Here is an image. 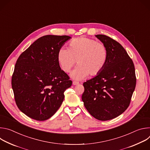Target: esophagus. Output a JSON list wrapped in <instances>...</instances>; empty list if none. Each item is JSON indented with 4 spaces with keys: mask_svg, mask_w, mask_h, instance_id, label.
Instances as JSON below:
<instances>
[{
    "mask_svg": "<svg viewBox=\"0 0 150 150\" xmlns=\"http://www.w3.org/2000/svg\"><path fill=\"white\" fill-rule=\"evenodd\" d=\"M72 83H73V85H78L79 83L78 82H76V81H73Z\"/></svg>",
    "mask_w": 150,
    "mask_h": 150,
    "instance_id": "34e87169",
    "label": "esophagus"
}]
</instances>
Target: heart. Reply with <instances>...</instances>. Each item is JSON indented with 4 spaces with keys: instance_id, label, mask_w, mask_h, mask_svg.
Segmentation results:
<instances>
[{
    "instance_id": "1",
    "label": "heart",
    "mask_w": 150,
    "mask_h": 150,
    "mask_svg": "<svg viewBox=\"0 0 150 150\" xmlns=\"http://www.w3.org/2000/svg\"><path fill=\"white\" fill-rule=\"evenodd\" d=\"M108 59V50L104 44L87 37L72 40L69 49L62 46L57 53V60L62 71L68 73L75 65L73 78L80 80L88 74L94 76L98 75L104 68Z\"/></svg>"
}]
</instances>
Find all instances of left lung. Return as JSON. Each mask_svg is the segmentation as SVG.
Here are the masks:
<instances>
[{
	"instance_id": "left-lung-1",
	"label": "left lung",
	"mask_w": 150,
	"mask_h": 150,
	"mask_svg": "<svg viewBox=\"0 0 150 150\" xmlns=\"http://www.w3.org/2000/svg\"><path fill=\"white\" fill-rule=\"evenodd\" d=\"M96 37L108 49V62L98 75L83 82L82 100L91 116L105 121L117 117L127 109L137 78L133 61L122 46L107 35Z\"/></svg>"
}]
</instances>
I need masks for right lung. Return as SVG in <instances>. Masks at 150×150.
Returning <instances> with one entry per match:
<instances>
[{"mask_svg":"<svg viewBox=\"0 0 150 150\" xmlns=\"http://www.w3.org/2000/svg\"><path fill=\"white\" fill-rule=\"evenodd\" d=\"M71 38L42 36L18 58L12 88L18 109L29 117L39 121L51 117L60 107L64 92L72 85L57 60L59 49Z\"/></svg>","mask_w":150,"mask_h":150,"instance_id":"add662e5","label":"right lung"}]
</instances>
